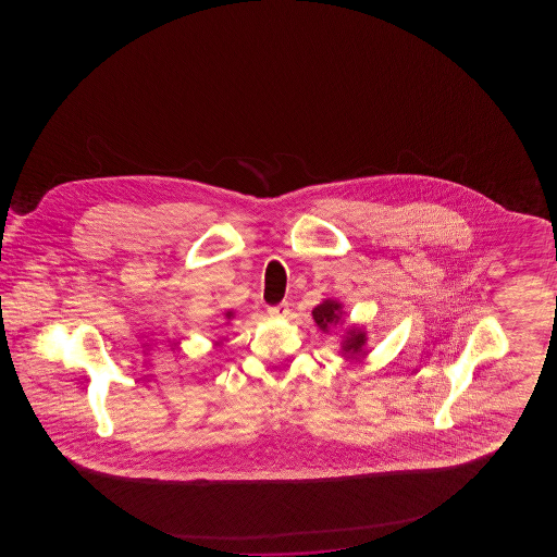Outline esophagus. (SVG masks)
<instances>
[{
  "mask_svg": "<svg viewBox=\"0 0 557 557\" xmlns=\"http://www.w3.org/2000/svg\"><path fill=\"white\" fill-rule=\"evenodd\" d=\"M269 314L274 317V319H286V314H288V305H286V302H281V305H276V307H269Z\"/></svg>",
  "mask_w": 557,
  "mask_h": 557,
  "instance_id": "esophagus-1",
  "label": "esophagus"
}]
</instances>
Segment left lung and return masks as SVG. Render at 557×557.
Masks as SVG:
<instances>
[{
  "label": "left lung",
  "instance_id": "8db88e82",
  "mask_svg": "<svg viewBox=\"0 0 557 557\" xmlns=\"http://www.w3.org/2000/svg\"><path fill=\"white\" fill-rule=\"evenodd\" d=\"M312 319L324 334H329L334 326H344L343 302H338L336 298L322 300L319 307L312 308ZM367 329L360 324H346L341 332V350L346 358L360 355L367 348Z\"/></svg>",
  "mask_w": 557,
  "mask_h": 557
}]
</instances>
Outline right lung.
I'll use <instances>...</instances> for the list:
<instances>
[{"label":"right lung","instance_id":"add662e5","mask_svg":"<svg viewBox=\"0 0 557 557\" xmlns=\"http://www.w3.org/2000/svg\"><path fill=\"white\" fill-rule=\"evenodd\" d=\"M233 319H235V312H233V310H225L226 324H228Z\"/></svg>","mask_w":557,"mask_h":557}]
</instances>
